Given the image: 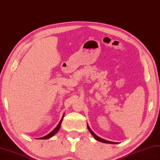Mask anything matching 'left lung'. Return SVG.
Segmentation results:
<instances>
[{
    "label": "left lung",
    "instance_id": "8db88e82",
    "mask_svg": "<svg viewBox=\"0 0 160 160\" xmlns=\"http://www.w3.org/2000/svg\"><path fill=\"white\" fill-rule=\"evenodd\" d=\"M87 126H88V129L89 130V132L91 133V134L92 135L93 137L95 138L97 141H100L101 142H104V143H109V144H116V143H117V142H112V141H107V140H105V139L97 136V135L93 132V131L91 128H90V127H89V126L88 124H87Z\"/></svg>",
    "mask_w": 160,
    "mask_h": 160
}]
</instances>
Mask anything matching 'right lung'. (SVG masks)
<instances>
[{
	"mask_svg": "<svg viewBox=\"0 0 160 160\" xmlns=\"http://www.w3.org/2000/svg\"><path fill=\"white\" fill-rule=\"evenodd\" d=\"M63 116H64V115H63L62 118H61V120H60L59 123L58 124H57V126L55 127V128L54 130H52L50 133L48 134L47 135H46V136H44V137H41V138H39V139H47V138H51L52 137L54 136L55 134H56L57 132H58V131H59V129H60L61 122H62V121H63Z\"/></svg>",
	"mask_w": 160,
	"mask_h": 160,
	"instance_id": "obj_1",
	"label": "right lung"
}]
</instances>
